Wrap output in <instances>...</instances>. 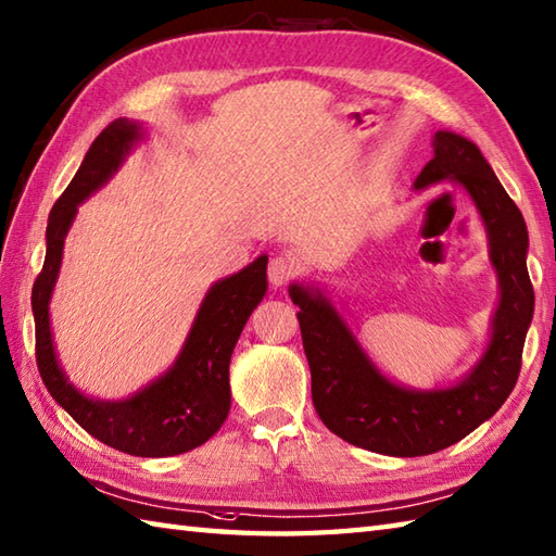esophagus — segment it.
<instances>
[{
  "instance_id": "obj_1",
  "label": "esophagus",
  "mask_w": 556,
  "mask_h": 556,
  "mask_svg": "<svg viewBox=\"0 0 556 556\" xmlns=\"http://www.w3.org/2000/svg\"><path fill=\"white\" fill-rule=\"evenodd\" d=\"M293 275H296V263H293L291 257L277 255V257L269 260L267 277H269V285L271 287H285Z\"/></svg>"
}]
</instances>
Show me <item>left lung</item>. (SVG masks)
<instances>
[{"mask_svg":"<svg viewBox=\"0 0 556 556\" xmlns=\"http://www.w3.org/2000/svg\"><path fill=\"white\" fill-rule=\"evenodd\" d=\"M432 150L413 188L422 191L444 179L464 188L485 222L490 260L500 279L490 344L464 380L430 392L394 384L375 368L329 299L303 285L289 289L301 308L299 325L317 416L341 440L387 456L434 454L492 418L521 372L526 332L535 311L521 210L468 138L437 131Z\"/></svg>","mask_w":556,"mask_h":556,"instance_id":"left-lung-1","label":"left lung"}]
</instances>
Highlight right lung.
<instances>
[{
  "mask_svg": "<svg viewBox=\"0 0 556 556\" xmlns=\"http://www.w3.org/2000/svg\"><path fill=\"white\" fill-rule=\"evenodd\" d=\"M143 138V126L112 122L86 152L76 176L59 195L47 219V253L33 285L35 358L47 392L83 430L131 456H176L205 444L229 416V361L243 325L267 291V255L212 285L200 303L191 332L172 368L124 401L80 394L56 361L50 299L62 267L64 239L78 205L96 193Z\"/></svg>",
  "mask_w": 556,
  "mask_h": 556,
  "instance_id": "obj_1",
  "label": "right lung"
}]
</instances>
